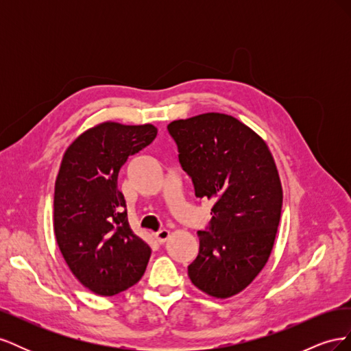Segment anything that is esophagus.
I'll return each instance as SVG.
<instances>
[{"instance_id": "1", "label": "esophagus", "mask_w": 351, "mask_h": 351, "mask_svg": "<svg viewBox=\"0 0 351 351\" xmlns=\"http://www.w3.org/2000/svg\"><path fill=\"white\" fill-rule=\"evenodd\" d=\"M155 239H156V241L159 243V244H164L168 239H169V231L168 230H159V231H156L155 232Z\"/></svg>"}]
</instances>
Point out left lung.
I'll list each match as a JSON object with an SVG mask.
<instances>
[{
  "mask_svg": "<svg viewBox=\"0 0 351 351\" xmlns=\"http://www.w3.org/2000/svg\"><path fill=\"white\" fill-rule=\"evenodd\" d=\"M167 129L196 197L214 202L209 227L197 231L189 277L199 290L227 299L268 262L282 206L277 165L262 137L227 114H200Z\"/></svg>",
  "mask_w": 351,
  "mask_h": 351,
  "instance_id": "left-lung-1",
  "label": "left lung"
}]
</instances>
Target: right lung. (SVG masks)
Listing matches in <instances>:
<instances>
[{
    "instance_id": "add662e5",
    "label": "right lung",
    "mask_w": 351,
    "mask_h": 351,
    "mask_svg": "<svg viewBox=\"0 0 351 351\" xmlns=\"http://www.w3.org/2000/svg\"><path fill=\"white\" fill-rule=\"evenodd\" d=\"M152 124L105 121L62 156L54 192V232L62 258L86 289L119 294L145 274L151 247L132 231L117 189L121 167L156 137Z\"/></svg>"
}]
</instances>
